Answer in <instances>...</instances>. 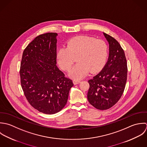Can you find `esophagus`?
I'll return each instance as SVG.
<instances>
[{
	"mask_svg": "<svg viewBox=\"0 0 147 147\" xmlns=\"http://www.w3.org/2000/svg\"><path fill=\"white\" fill-rule=\"evenodd\" d=\"M80 82V80H73V83L74 85H77Z\"/></svg>",
	"mask_w": 147,
	"mask_h": 147,
	"instance_id": "esophagus-1",
	"label": "esophagus"
}]
</instances>
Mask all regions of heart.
Returning <instances> with one entry per match:
<instances>
[{"label":"heart","mask_w":147,"mask_h":147,"mask_svg":"<svg viewBox=\"0 0 147 147\" xmlns=\"http://www.w3.org/2000/svg\"><path fill=\"white\" fill-rule=\"evenodd\" d=\"M108 52V45L103 40L81 35L70 38L67 47L59 49L57 59L60 67L69 71L77 57L78 63L69 72V76L78 80L86 76L89 71L95 73L102 69L106 62Z\"/></svg>","instance_id":"obj_1"}]
</instances>
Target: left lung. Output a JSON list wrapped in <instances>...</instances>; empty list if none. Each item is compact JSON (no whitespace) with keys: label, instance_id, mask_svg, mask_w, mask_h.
I'll return each instance as SVG.
<instances>
[{"label":"left lung","instance_id":"1","mask_svg":"<svg viewBox=\"0 0 147 147\" xmlns=\"http://www.w3.org/2000/svg\"><path fill=\"white\" fill-rule=\"evenodd\" d=\"M103 34L109 44V57L103 69L88 80V92L89 103L100 110L109 109L117 103L127 78V63L123 48L114 37Z\"/></svg>","mask_w":147,"mask_h":147}]
</instances>
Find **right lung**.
<instances>
[{
	"mask_svg": "<svg viewBox=\"0 0 147 147\" xmlns=\"http://www.w3.org/2000/svg\"><path fill=\"white\" fill-rule=\"evenodd\" d=\"M56 33L37 36L23 53L21 86L30 105L39 112L54 114L66 105L71 80L57 67Z\"/></svg>",
	"mask_w": 147,
	"mask_h": 147,
	"instance_id": "1",
	"label": "right lung"
}]
</instances>
